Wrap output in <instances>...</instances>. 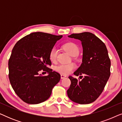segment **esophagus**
<instances>
[{
    "label": "esophagus",
    "instance_id": "1",
    "mask_svg": "<svg viewBox=\"0 0 122 122\" xmlns=\"http://www.w3.org/2000/svg\"><path fill=\"white\" fill-rule=\"evenodd\" d=\"M61 79H64V78L66 77V75H64V74H61Z\"/></svg>",
    "mask_w": 122,
    "mask_h": 122
}]
</instances>
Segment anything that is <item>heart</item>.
I'll list each match as a JSON object with an SVG mask.
<instances>
[{
  "instance_id": "obj_1",
  "label": "heart",
  "mask_w": 122,
  "mask_h": 122,
  "mask_svg": "<svg viewBox=\"0 0 122 122\" xmlns=\"http://www.w3.org/2000/svg\"><path fill=\"white\" fill-rule=\"evenodd\" d=\"M64 49L71 56H76L79 53V48L74 43L69 42L64 44L63 46ZM58 54V49L56 47L51 48L49 52V59L51 61L55 62L56 61ZM76 65L71 63L68 64H61L56 66V70L58 72L64 74H68L71 73L74 68Z\"/></svg>"
}]
</instances>
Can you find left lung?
I'll use <instances>...</instances> for the list:
<instances>
[{"mask_svg":"<svg viewBox=\"0 0 122 122\" xmlns=\"http://www.w3.org/2000/svg\"><path fill=\"white\" fill-rule=\"evenodd\" d=\"M68 37L80 40L83 46L82 63L74 73L79 79L69 76L71 84L67 91L69 99L81 104H89L99 97L111 74V60L106 45L93 33L72 34Z\"/></svg>","mask_w":122,"mask_h":122,"instance_id":"left-lung-1","label":"left lung"}]
</instances>
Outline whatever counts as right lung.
<instances>
[{"mask_svg": "<svg viewBox=\"0 0 122 122\" xmlns=\"http://www.w3.org/2000/svg\"><path fill=\"white\" fill-rule=\"evenodd\" d=\"M62 36L32 33L14 46L8 62L9 78L14 92L24 102L36 104L46 101L59 81V73L48 66L51 64L50 51ZM41 70L49 74L41 76L39 74Z\"/></svg>", "mask_w": 122, "mask_h": 122, "instance_id": "1", "label": "right lung"}]
</instances>
